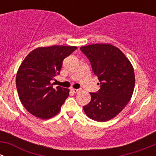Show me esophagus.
I'll return each instance as SVG.
<instances>
[{"mask_svg": "<svg viewBox=\"0 0 156 156\" xmlns=\"http://www.w3.org/2000/svg\"><path fill=\"white\" fill-rule=\"evenodd\" d=\"M71 90L72 91L73 93H78L81 91V90L80 89H75V88H71Z\"/></svg>", "mask_w": 156, "mask_h": 156, "instance_id": "1", "label": "esophagus"}]
</instances>
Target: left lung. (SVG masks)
Listing matches in <instances>:
<instances>
[{"instance_id": "obj_1", "label": "left lung", "mask_w": 156, "mask_h": 156, "mask_svg": "<svg viewBox=\"0 0 156 156\" xmlns=\"http://www.w3.org/2000/svg\"><path fill=\"white\" fill-rule=\"evenodd\" d=\"M98 77L100 89L90 93V102L83 108L87 117L97 122H107L127 106L135 85L134 71L125 54L109 44H94L80 48Z\"/></svg>"}]
</instances>
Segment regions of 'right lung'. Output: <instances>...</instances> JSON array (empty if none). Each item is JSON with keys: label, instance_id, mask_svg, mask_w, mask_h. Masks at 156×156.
I'll return each instance as SVG.
<instances>
[{"label": "right lung", "instance_id": "1", "mask_svg": "<svg viewBox=\"0 0 156 156\" xmlns=\"http://www.w3.org/2000/svg\"><path fill=\"white\" fill-rule=\"evenodd\" d=\"M77 49L75 46L54 45L36 48L27 55L16 73L20 100L35 117L48 119L56 115L69 95V90L53 87L51 81L59 75L62 61Z\"/></svg>", "mask_w": 156, "mask_h": 156}]
</instances>
